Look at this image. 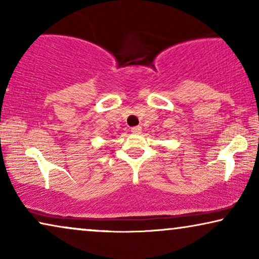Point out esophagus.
Wrapping results in <instances>:
<instances>
[{"instance_id": "1", "label": "esophagus", "mask_w": 259, "mask_h": 259, "mask_svg": "<svg viewBox=\"0 0 259 259\" xmlns=\"http://www.w3.org/2000/svg\"><path fill=\"white\" fill-rule=\"evenodd\" d=\"M131 131H132L133 133H138V132H140V131H141V127H140V126L132 127V128H131Z\"/></svg>"}]
</instances>
